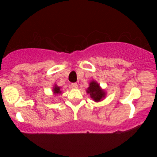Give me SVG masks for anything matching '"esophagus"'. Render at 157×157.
I'll return each mask as SVG.
<instances>
[{"mask_svg": "<svg viewBox=\"0 0 157 157\" xmlns=\"http://www.w3.org/2000/svg\"><path fill=\"white\" fill-rule=\"evenodd\" d=\"M71 87L72 88V89H77V88H78V86H77V84L75 83V82H73V83L71 84Z\"/></svg>", "mask_w": 157, "mask_h": 157, "instance_id": "34e87169", "label": "esophagus"}]
</instances>
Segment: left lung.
Returning a JSON list of instances; mask_svg holds the SVG:
<instances>
[{"label": "left lung", "instance_id": "1", "mask_svg": "<svg viewBox=\"0 0 157 157\" xmlns=\"http://www.w3.org/2000/svg\"><path fill=\"white\" fill-rule=\"evenodd\" d=\"M87 92L90 94L91 98L96 102L100 101L105 95L103 90L100 89L99 84H97L95 81L90 82V86L87 90Z\"/></svg>", "mask_w": 157, "mask_h": 157}]
</instances>
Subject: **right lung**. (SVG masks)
I'll list each match as a JSON object with an SVG mask.
<instances>
[{"mask_svg":"<svg viewBox=\"0 0 157 157\" xmlns=\"http://www.w3.org/2000/svg\"><path fill=\"white\" fill-rule=\"evenodd\" d=\"M54 93L60 94L61 91L60 90V87H58V86H55V88H54Z\"/></svg>","mask_w":157,"mask_h":157,"instance_id":"right-lung-1","label":"right lung"}]
</instances>
